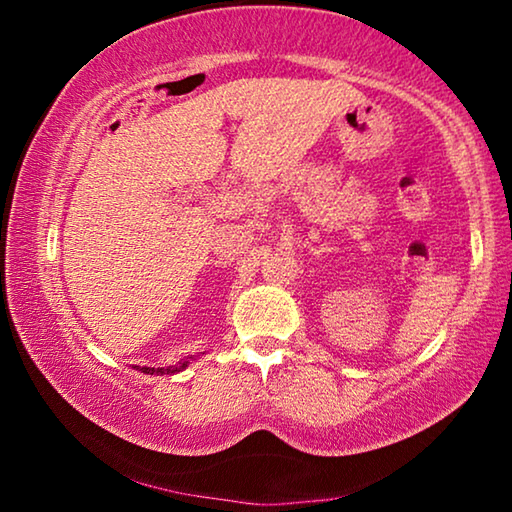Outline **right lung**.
Instances as JSON below:
<instances>
[{"instance_id":"add662e5","label":"right lung","mask_w":512,"mask_h":512,"mask_svg":"<svg viewBox=\"0 0 512 512\" xmlns=\"http://www.w3.org/2000/svg\"><path fill=\"white\" fill-rule=\"evenodd\" d=\"M183 368H187V361L180 363V366H169V368H158V370L151 368V372H167V375H169V372H180ZM146 370H149V368H146Z\"/></svg>"}]
</instances>
